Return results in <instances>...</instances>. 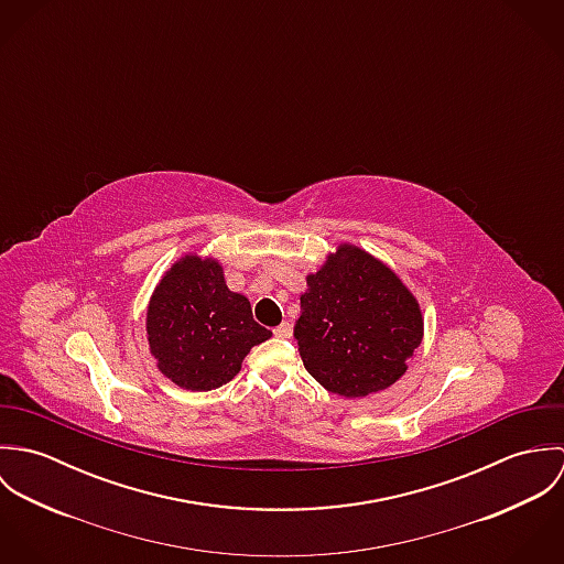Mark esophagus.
I'll return each mask as SVG.
<instances>
[{"label":"esophagus","mask_w":564,"mask_h":564,"mask_svg":"<svg viewBox=\"0 0 564 564\" xmlns=\"http://www.w3.org/2000/svg\"><path fill=\"white\" fill-rule=\"evenodd\" d=\"M273 334H275L278 338H289V336L293 334V327H291V323H280V325L273 329Z\"/></svg>","instance_id":"34e87169"}]
</instances>
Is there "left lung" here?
Instances as JSON below:
<instances>
[{
    "label": "left lung",
    "mask_w": 564,
    "mask_h": 564,
    "mask_svg": "<svg viewBox=\"0 0 564 564\" xmlns=\"http://www.w3.org/2000/svg\"><path fill=\"white\" fill-rule=\"evenodd\" d=\"M302 295L295 338L306 371L343 398L395 384L423 336L416 300L378 258L340 245Z\"/></svg>",
    "instance_id": "obj_1"
}]
</instances>
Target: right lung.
<instances>
[{"label":"right lung","mask_w":564,"mask_h":564,"mask_svg":"<svg viewBox=\"0 0 564 564\" xmlns=\"http://www.w3.org/2000/svg\"><path fill=\"white\" fill-rule=\"evenodd\" d=\"M269 336L253 322L249 300L226 286L221 264L199 256H184L166 271L148 308V340L159 369L188 391L230 382L249 349Z\"/></svg>","instance_id":"right-lung-1"}]
</instances>
